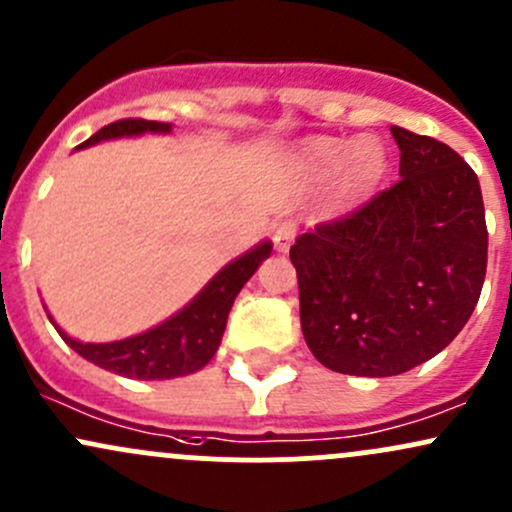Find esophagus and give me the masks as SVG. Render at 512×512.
<instances>
[{"instance_id": "34e87169", "label": "esophagus", "mask_w": 512, "mask_h": 512, "mask_svg": "<svg viewBox=\"0 0 512 512\" xmlns=\"http://www.w3.org/2000/svg\"><path fill=\"white\" fill-rule=\"evenodd\" d=\"M296 223L294 221H282V223H277V226H274V233H272V238H274V247H277L279 252H286L291 247V243H294V238H296Z\"/></svg>"}]
</instances>
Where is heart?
<instances>
[{
	"label": "heart",
	"mask_w": 512,
	"mask_h": 512,
	"mask_svg": "<svg viewBox=\"0 0 512 512\" xmlns=\"http://www.w3.org/2000/svg\"><path fill=\"white\" fill-rule=\"evenodd\" d=\"M389 167V148L376 136H362L355 143L328 138L311 145L306 153L308 174L316 179H330L338 174V194L347 201L372 194L384 182Z\"/></svg>",
	"instance_id": "heart-1"
}]
</instances>
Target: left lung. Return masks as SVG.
<instances>
[{"mask_svg":"<svg viewBox=\"0 0 512 512\" xmlns=\"http://www.w3.org/2000/svg\"><path fill=\"white\" fill-rule=\"evenodd\" d=\"M398 179L291 245L301 330L323 367L396 376L459 335L486 277L479 177L452 148L391 126Z\"/></svg>","mask_w":512,"mask_h":512,"instance_id":"obj_1","label":"left lung"}]
</instances>
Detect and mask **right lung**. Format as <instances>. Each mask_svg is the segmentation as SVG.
Masks as SVG:
<instances>
[{
  "label": "right lung",
  "instance_id": "1",
  "mask_svg": "<svg viewBox=\"0 0 512 512\" xmlns=\"http://www.w3.org/2000/svg\"><path fill=\"white\" fill-rule=\"evenodd\" d=\"M172 131V123L162 121H145V119H123L109 123L101 131L94 133L92 138L84 140L75 150L89 148V145L104 143L114 138H136L153 133V136H167ZM272 255V243L262 240L245 255L235 257L228 262L216 277L209 279V284L194 296L182 311L162 320L155 328L145 333L131 335V338L114 340V342H82L70 338L53 316L48 313L50 323L60 333L67 345L82 355L87 362L97 367L114 372L128 379H177L204 369L216 355L221 345L226 320L233 306L235 296L247 284V279L257 272V267ZM46 308V306H43Z\"/></svg>",
  "mask_w": 512,
  "mask_h": 512
}]
</instances>
